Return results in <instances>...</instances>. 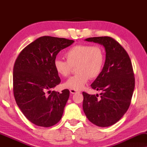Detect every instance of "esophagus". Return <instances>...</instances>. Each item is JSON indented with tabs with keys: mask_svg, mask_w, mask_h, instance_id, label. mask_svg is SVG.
I'll return each instance as SVG.
<instances>
[{
	"mask_svg": "<svg viewBox=\"0 0 147 147\" xmlns=\"http://www.w3.org/2000/svg\"><path fill=\"white\" fill-rule=\"evenodd\" d=\"M69 92H70V93L71 94H76V93H78V91H77V90H72V89H71V90H69Z\"/></svg>",
	"mask_w": 147,
	"mask_h": 147,
	"instance_id": "1",
	"label": "esophagus"
}]
</instances>
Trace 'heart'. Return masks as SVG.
Segmentation results:
<instances>
[{
  "label": "heart",
  "instance_id": "1",
  "mask_svg": "<svg viewBox=\"0 0 147 147\" xmlns=\"http://www.w3.org/2000/svg\"><path fill=\"white\" fill-rule=\"evenodd\" d=\"M64 56L66 61L55 59L53 67L58 75L65 78L71 73L72 67L76 66L78 74L63 84L64 88L70 90L83 89L90 78L94 79L100 75L105 63V53L98 45H74L66 51Z\"/></svg>",
  "mask_w": 147,
  "mask_h": 147
}]
</instances>
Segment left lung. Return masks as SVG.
<instances>
[{
	"label": "left lung",
	"mask_w": 147,
	"mask_h": 147,
	"mask_svg": "<svg viewBox=\"0 0 147 147\" xmlns=\"http://www.w3.org/2000/svg\"><path fill=\"white\" fill-rule=\"evenodd\" d=\"M86 41L94 42L105 48L106 61L100 75L91 84L98 95L83 92V110L92 123L100 127L113 125L129 108L135 80L129 55L122 45L110 37H90Z\"/></svg>",
	"instance_id": "obj_1"
}]
</instances>
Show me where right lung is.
I'll return each instance as SVG.
<instances>
[{
  "label": "right lung",
  "mask_w": 147,
  "mask_h": 147,
  "mask_svg": "<svg viewBox=\"0 0 147 147\" xmlns=\"http://www.w3.org/2000/svg\"><path fill=\"white\" fill-rule=\"evenodd\" d=\"M73 40L43 36L19 53L13 67V94L26 118L39 126L49 127L61 120L69 96V90L51 91L61 80L53 61Z\"/></svg>",
  "instance_id": "right-lung-1"
}]
</instances>
